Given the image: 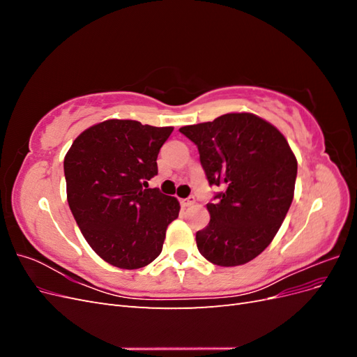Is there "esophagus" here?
Listing matches in <instances>:
<instances>
[{"label":"esophagus","mask_w":357,"mask_h":357,"mask_svg":"<svg viewBox=\"0 0 357 357\" xmlns=\"http://www.w3.org/2000/svg\"><path fill=\"white\" fill-rule=\"evenodd\" d=\"M180 204H181V207H183V208L190 207V205L195 204V198H193V197H189V198H185V199H180Z\"/></svg>","instance_id":"1"}]
</instances>
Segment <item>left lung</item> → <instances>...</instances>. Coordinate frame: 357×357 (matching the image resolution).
Wrapping results in <instances>:
<instances>
[{
  "label": "left lung",
  "instance_id": "1",
  "mask_svg": "<svg viewBox=\"0 0 357 357\" xmlns=\"http://www.w3.org/2000/svg\"><path fill=\"white\" fill-rule=\"evenodd\" d=\"M195 143L210 186V223L197 232L199 253L214 265L250 262L273 241L294 199L298 162L284 135L252 113H228L183 126Z\"/></svg>",
  "mask_w": 357,
  "mask_h": 357
}]
</instances>
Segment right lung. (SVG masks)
Here are the masks:
<instances>
[{
	"label": "right lung",
	"mask_w": 357,
	"mask_h": 357,
	"mask_svg": "<svg viewBox=\"0 0 357 357\" xmlns=\"http://www.w3.org/2000/svg\"><path fill=\"white\" fill-rule=\"evenodd\" d=\"M172 129L110 119L83 131L63 159L70 210L92 250L113 266L153 262L178 218L174 197L147 189Z\"/></svg>",
	"instance_id": "right-lung-1"
}]
</instances>
